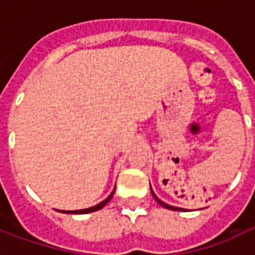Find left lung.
<instances>
[{
    "label": "left lung",
    "instance_id": "left-lung-1",
    "mask_svg": "<svg viewBox=\"0 0 255 255\" xmlns=\"http://www.w3.org/2000/svg\"><path fill=\"white\" fill-rule=\"evenodd\" d=\"M150 190H151V187H150ZM151 194H153V197H154L155 201H157V202L160 203V205H161V206H162V208L169 209V210H177V212H183V210H186V209H183V208H177V206H172V205H168V203L162 202V201H161V199H158V198H157V195H155L154 191H153V190H151Z\"/></svg>",
    "mask_w": 255,
    "mask_h": 255
}]
</instances>
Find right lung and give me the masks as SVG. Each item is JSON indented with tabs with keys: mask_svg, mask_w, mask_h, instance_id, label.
Returning <instances> with one entry per match:
<instances>
[{
	"mask_svg": "<svg viewBox=\"0 0 255 255\" xmlns=\"http://www.w3.org/2000/svg\"><path fill=\"white\" fill-rule=\"evenodd\" d=\"M116 190V187H115ZM115 190L111 192V195L104 199L102 202H100L98 205H95V206H91V208H87V209H80V210H58V212H61V213H67V214H86V213H91V212H97V210H100L105 206L106 203L109 202L113 197V194H115Z\"/></svg>",
	"mask_w": 255,
	"mask_h": 255,
	"instance_id": "add662e5",
	"label": "right lung"
}]
</instances>
